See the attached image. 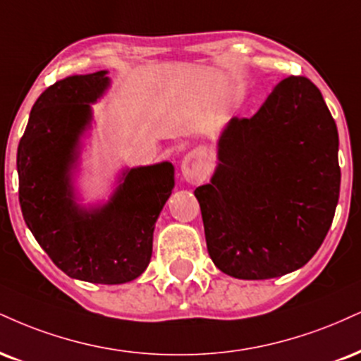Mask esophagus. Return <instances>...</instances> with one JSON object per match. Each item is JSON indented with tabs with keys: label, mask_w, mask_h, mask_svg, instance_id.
Here are the masks:
<instances>
[{
	"label": "esophagus",
	"mask_w": 361,
	"mask_h": 361,
	"mask_svg": "<svg viewBox=\"0 0 361 361\" xmlns=\"http://www.w3.org/2000/svg\"><path fill=\"white\" fill-rule=\"evenodd\" d=\"M181 175L188 183L198 185L207 180L208 166L202 158L197 154H188L181 163Z\"/></svg>",
	"instance_id": "obj_1"
}]
</instances>
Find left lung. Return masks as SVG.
Instances as JSON below:
<instances>
[{"mask_svg": "<svg viewBox=\"0 0 361 361\" xmlns=\"http://www.w3.org/2000/svg\"><path fill=\"white\" fill-rule=\"evenodd\" d=\"M338 129L319 89L288 77L252 117H232L215 173L195 190L207 249L224 274L260 281L318 252L340 197Z\"/></svg>", "mask_w": 361, "mask_h": 361, "instance_id": "left-lung-1", "label": "left lung"}]
</instances>
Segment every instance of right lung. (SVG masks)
Segmentation results:
<instances>
[{"instance_id": "right-lung-1", "label": "right lung", "mask_w": 361, "mask_h": 361, "mask_svg": "<svg viewBox=\"0 0 361 361\" xmlns=\"http://www.w3.org/2000/svg\"><path fill=\"white\" fill-rule=\"evenodd\" d=\"M107 71L55 82L35 102L16 169L25 224L60 271L94 284H124L146 271L153 232L175 188V166L124 168L107 202L84 205L75 188L95 104Z\"/></svg>"}]
</instances>
